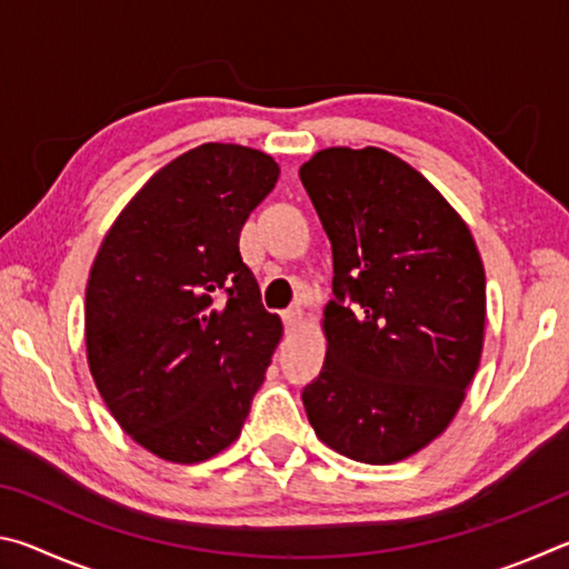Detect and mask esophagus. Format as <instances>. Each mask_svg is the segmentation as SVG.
<instances>
[{"instance_id":"esophagus-1","label":"esophagus","mask_w":569,"mask_h":569,"mask_svg":"<svg viewBox=\"0 0 569 569\" xmlns=\"http://www.w3.org/2000/svg\"><path fill=\"white\" fill-rule=\"evenodd\" d=\"M283 321L288 329H296V326L303 321V311L301 308H288V311H283Z\"/></svg>"}]
</instances>
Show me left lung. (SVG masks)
Listing matches in <instances>:
<instances>
[{
  "label": "left lung",
  "mask_w": 569,
  "mask_h": 569,
  "mask_svg": "<svg viewBox=\"0 0 569 569\" xmlns=\"http://www.w3.org/2000/svg\"><path fill=\"white\" fill-rule=\"evenodd\" d=\"M303 188L333 250L326 361L303 389L326 447L393 465L435 441L465 401L485 346L487 278L469 228L409 162L326 148Z\"/></svg>",
  "instance_id": "left-lung-1"
}]
</instances>
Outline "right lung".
Listing matches in <instances>:
<instances>
[{"label":"right lung","instance_id":"add662e5","mask_svg":"<svg viewBox=\"0 0 569 569\" xmlns=\"http://www.w3.org/2000/svg\"><path fill=\"white\" fill-rule=\"evenodd\" d=\"M281 168L206 142L160 168L114 218L90 268L84 343L102 401L152 455L198 465L233 445L281 319L240 258V230Z\"/></svg>","mask_w":569,"mask_h":569}]
</instances>
